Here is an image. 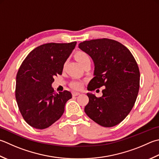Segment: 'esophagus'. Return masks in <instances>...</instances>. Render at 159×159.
Instances as JSON below:
<instances>
[{
    "mask_svg": "<svg viewBox=\"0 0 159 159\" xmlns=\"http://www.w3.org/2000/svg\"><path fill=\"white\" fill-rule=\"evenodd\" d=\"M71 94H72V96H76L80 94V92H71Z\"/></svg>",
    "mask_w": 159,
    "mask_h": 159,
    "instance_id": "obj_1",
    "label": "esophagus"
}]
</instances>
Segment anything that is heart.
I'll list each match as a JSON object with an SVG mask.
<instances>
[{
    "mask_svg": "<svg viewBox=\"0 0 159 159\" xmlns=\"http://www.w3.org/2000/svg\"><path fill=\"white\" fill-rule=\"evenodd\" d=\"M75 56L77 60L79 61V63L82 65L85 64L87 62L90 61V58L89 57V55L85 52H83V51L78 52H76ZM83 85V81L82 80H80V79L74 80L70 83V87L74 89H81Z\"/></svg>",
    "mask_w": 159,
    "mask_h": 159,
    "instance_id": "b5f03b06",
    "label": "heart"
}]
</instances>
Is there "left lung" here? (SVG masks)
<instances>
[{
    "mask_svg": "<svg viewBox=\"0 0 159 159\" xmlns=\"http://www.w3.org/2000/svg\"><path fill=\"white\" fill-rule=\"evenodd\" d=\"M79 48L94 63V77L88 89L94 91L105 86L101 97L87 94L89 102L85 112L102 127L116 125L129 114L137 98L140 85L137 63L129 49L114 40H85L79 43Z\"/></svg>",
    "mask_w": 159,
    "mask_h": 159,
    "instance_id": "left-lung-1",
    "label": "left lung"
}]
</instances>
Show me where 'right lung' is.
Segmentation results:
<instances>
[{"label":"right lung","mask_w":159,"mask_h":159,"mask_svg":"<svg viewBox=\"0 0 159 159\" xmlns=\"http://www.w3.org/2000/svg\"><path fill=\"white\" fill-rule=\"evenodd\" d=\"M76 42L46 43L31 52L16 75V99L24 120L36 129H43L58 120L71 98L67 90L56 93L52 84L62 74L65 61Z\"/></svg>","instance_id":"right-lung-1"}]
</instances>
